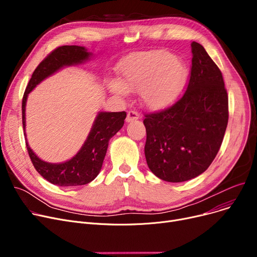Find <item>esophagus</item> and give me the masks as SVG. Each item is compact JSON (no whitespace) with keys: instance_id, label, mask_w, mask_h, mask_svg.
<instances>
[{"instance_id":"34e87169","label":"esophagus","mask_w":257,"mask_h":257,"mask_svg":"<svg viewBox=\"0 0 257 257\" xmlns=\"http://www.w3.org/2000/svg\"><path fill=\"white\" fill-rule=\"evenodd\" d=\"M139 114L136 112V111H128L127 112V115H126V122H132L134 121V120H137L139 119Z\"/></svg>"}]
</instances>
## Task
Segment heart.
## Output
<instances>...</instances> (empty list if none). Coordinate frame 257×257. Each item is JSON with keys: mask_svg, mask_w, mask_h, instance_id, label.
Segmentation results:
<instances>
[{"mask_svg": "<svg viewBox=\"0 0 257 257\" xmlns=\"http://www.w3.org/2000/svg\"><path fill=\"white\" fill-rule=\"evenodd\" d=\"M118 70V81L108 83L110 92L119 96L139 92L141 102L152 110L173 104L182 95L189 78L185 61L164 50L132 55Z\"/></svg>", "mask_w": 257, "mask_h": 257, "instance_id": "heart-1", "label": "heart"}]
</instances>
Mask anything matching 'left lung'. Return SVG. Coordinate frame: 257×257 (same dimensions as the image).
Returning a JSON list of instances; mask_svg holds the SVG:
<instances>
[{"label":"left lung","instance_id":"left-lung-1","mask_svg":"<svg viewBox=\"0 0 257 257\" xmlns=\"http://www.w3.org/2000/svg\"><path fill=\"white\" fill-rule=\"evenodd\" d=\"M192 68L184 96L167 110L145 116V158L157 177L183 183L203 173L216 158L228 122L222 72L193 41Z\"/></svg>","mask_w":257,"mask_h":257}]
</instances>
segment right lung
<instances>
[{
	"label": "right lung",
	"mask_w": 257,
	"mask_h": 257,
	"mask_svg": "<svg viewBox=\"0 0 257 257\" xmlns=\"http://www.w3.org/2000/svg\"><path fill=\"white\" fill-rule=\"evenodd\" d=\"M84 47L63 45L53 51L34 70L23 97V126L26 137V104L29 93L43 80L67 66L87 62L92 57ZM125 112H98L91 130L77 155L62 163H49L41 160L30 147L27 137L28 153L36 171L53 185L60 187H77L87 185L100 172L107 154L109 140L123 126Z\"/></svg>",
	"instance_id": "obj_1"
}]
</instances>
